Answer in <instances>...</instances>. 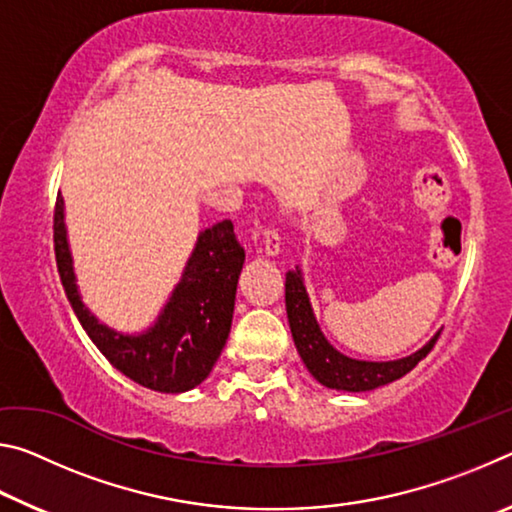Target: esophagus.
I'll return each instance as SVG.
<instances>
[{
	"instance_id": "esophagus-1",
	"label": "esophagus",
	"mask_w": 512,
	"mask_h": 512,
	"mask_svg": "<svg viewBox=\"0 0 512 512\" xmlns=\"http://www.w3.org/2000/svg\"><path fill=\"white\" fill-rule=\"evenodd\" d=\"M259 253H262L264 257H275L277 253H280V235H277L275 230H264L262 235V248H259Z\"/></svg>"
}]
</instances>
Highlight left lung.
Returning a JSON list of instances; mask_svg holds the SVG:
<instances>
[{
    "label": "left lung",
    "mask_w": 512,
    "mask_h": 512,
    "mask_svg": "<svg viewBox=\"0 0 512 512\" xmlns=\"http://www.w3.org/2000/svg\"><path fill=\"white\" fill-rule=\"evenodd\" d=\"M284 300H287V316L289 327L293 334L300 359L305 361L307 370L314 375L320 384L334 391H372V388L386 386L391 381L404 377L418 363L427 357L433 345H436L440 332L420 348L418 352L409 354L404 359L395 361H359L350 359L329 343L323 332H320L314 309L309 305V296L302 282V273L296 266V271L287 273V284H284Z\"/></svg>",
    "instance_id": "obj_1"
}]
</instances>
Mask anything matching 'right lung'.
Masks as SVG:
<instances>
[{"mask_svg":"<svg viewBox=\"0 0 512 512\" xmlns=\"http://www.w3.org/2000/svg\"><path fill=\"white\" fill-rule=\"evenodd\" d=\"M54 250L69 305L92 343L119 372L158 393L192 391L210 375L228 341L237 282L246 259L232 221L225 219L198 235L183 277L155 325L142 334L115 332L83 305L60 194L54 212Z\"/></svg>","mask_w":512,"mask_h":512,"instance_id":"obj_1","label":"right lung"}]
</instances>
